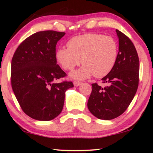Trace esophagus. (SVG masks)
Returning <instances> with one entry per match:
<instances>
[{"instance_id":"34e87169","label":"esophagus","mask_w":153,"mask_h":153,"mask_svg":"<svg viewBox=\"0 0 153 153\" xmlns=\"http://www.w3.org/2000/svg\"><path fill=\"white\" fill-rule=\"evenodd\" d=\"M81 82H80V81H74V86H79V85H81Z\"/></svg>"}]
</instances>
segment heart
<instances>
[{
  "label": "heart",
  "mask_w": 153,
  "mask_h": 153,
  "mask_svg": "<svg viewBox=\"0 0 153 153\" xmlns=\"http://www.w3.org/2000/svg\"><path fill=\"white\" fill-rule=\"evenodd\" d=\"M68 48L60 47L56 51V59L64 70H72L81 63L78 70L70 74L72 78L85 79L94 74L97 78L107 75L116 64L118 45L111 36L86 33L71 38Z\"/></svg>",
  "instance_id": "1"
}]
</instances>
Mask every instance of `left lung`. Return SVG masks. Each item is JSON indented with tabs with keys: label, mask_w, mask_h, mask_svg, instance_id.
<instances>
[{
	"label": "left lung",
	"mask_w": 153,
	"mask_h": 153,
	"mask_svg": "<svg viewBox=\"0 0 153 153\" xmlns=\"http://www.w3.org/2000/svg\"><path fill=\"white\" fill-rule=\"evenodd\" d=\"M119 47L118 58L112 70L102 79L107 85L93 83L88 101L90 112L101 120H112L125 111L139 85V60L136 48L128 37L116 30Z\"/></svg>",
	"instance_id": "obj_1"
}]
</instances>
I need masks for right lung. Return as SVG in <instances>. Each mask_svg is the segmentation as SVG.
I'll return each mask as SVG.
<instances>
[{
	"instance_id": "right-lung-1",
	"label": "right lung",
	"mask_w": 153,
	"mask_h": 153,
	"mask_svg": "<svg viewBox=\"0 0 153 153\" xmlns=\"http://www.w3.org/2000/svg\"><path fill=\"white\" fill-rule=\"evenodd\" d=\"M65 33H35L16 49L11 64V83L24 112L35 120L49 121L61 113L65 93L72 81L55 83L66 74L57 65L56 44Z\"/></svg>"
}]
</instances>
